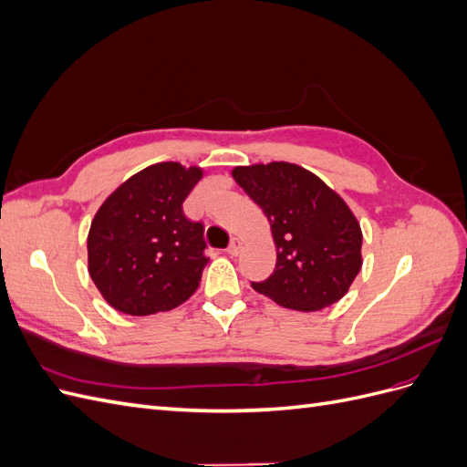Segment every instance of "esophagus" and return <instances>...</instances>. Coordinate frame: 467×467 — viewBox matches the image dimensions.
Returning <instances> with one entry per match:
<instances>
[{
  "instance_id": "esophagus-1",
  "label": "esophagus",
  "mask_w": 467,
  "mask_h": 467,
  "mask_svg": "<svg viewBox=\"0 0 467 467\" xmlns=\"http://www.w3.org/2000/svg\"><path fill=\"white\" fill-rule=\"evenodd\" d=\"M242 247H244L242 239H239V237H232V242H230V245H228V253H230L232 257H237L239 251H242Z\"/></svg>"
}]
</instances>
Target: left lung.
Masks as SVG:
<instances>
[{
	"instance_id": "8db88e82",
	"label": "left lung",
	"mask_w": 467,
	"mask_h": 467,
	"mask_svg": "<svg viewBox=\"0 0 467 467\" xmlns=\"http://www.w3.org/2000/svg\"><path fill=\"white\" fill-rule=\"evenodd\" d=\"M232 177L263 208L276 245L275 273L253 290L296 312L341 300L362 266V230L348 204L288 161L235 167Z\"/></svg>"
}]
</instances>
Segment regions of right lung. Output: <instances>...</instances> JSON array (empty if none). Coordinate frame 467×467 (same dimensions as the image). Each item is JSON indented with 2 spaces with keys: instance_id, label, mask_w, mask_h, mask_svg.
<instances>
[{
  "instance_id": "1",
  "label": "right lung",
  "mask_w": 467,
  "mask_h": 467,
  "mask_svg": "<svg viewBox=\"0 0 467 467\" xmlns=\"http://www.w3.org/2000/svg\"><path fill=\"white\" fill-rule=\"evenodd\" d=\"M201 167L150 165L107 196L88 235V268L109 306L126 316L169 312L187 302L208 263L204 228L182 214Z\"/></svg>"
}]
</instances>
